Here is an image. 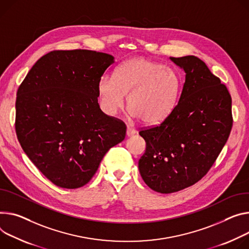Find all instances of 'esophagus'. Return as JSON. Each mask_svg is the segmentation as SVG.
Returning <instances> with one entry per match:
<instances>
[{
  "instance_id": "esophagus-1",
  "label": "esophagus",
  "mask_w": 249,
  "mask_h": 249,
  "mask_svg": "<svg viewBox=\"0 0 249 249\" xmlns=\"http://www.w3.org/2000/svg\"><path fill=\"white\" fill-rule=\"evenodd\" d=\"M126 133H127V136H132V135H134L135 133H136V130H135L133 127L128 126Z\"/></svg>"
}]
</instances>
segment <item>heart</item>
Returning <instances> with one entry per match:
<instances>
[{"mask_svg": "<svg viewBox=\"0 0 249 249\" xmlns=\"http://www.w3.org/2000/svg\"><path fill=\"white\" fill-rule=\"evenodd\" d=\"M178 75L163 64L145 57L125 61L115 77L104 75L98 85L100 103L108 115L124 107L125 94L130 114L147 124L165 120L174 110L180 92Z\"/></svg>", "mask_w": 249, "mask_h": 249, "instance_id": "obj_1", "label": "heart"}]
</instances>
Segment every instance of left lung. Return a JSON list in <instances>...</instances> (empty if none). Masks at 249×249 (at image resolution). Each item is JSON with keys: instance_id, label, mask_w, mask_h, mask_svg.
Returning a JSON list of instances; mask_svg holds the SVG:
<instances>
[{"instance_id": "1", "label": "left lung", "mask_w": 249, "mask_h": 249, "mask_svg": "<svg viewBox=\"0 0 249 249\" xmlns=\"http://www.w3.org/2000/svg\"><path fill=\"white\" fill-rule=\"evenodd\" d=\"M185 71L178 102L159 125L139 134L146 151L139 171L155 192L171 194L197 183L214 164L232 128L231 96L207 64L194 55L171 57Z\"/></svg>"}]
</instances>
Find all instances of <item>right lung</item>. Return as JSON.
Masks as SVG:
<instances>
[{
    "label": "right lung",
    "instance_id": "right-lung-1",
    "mask_svg": "<svg viewBox=\"0 0 249 249\" xmlns=\"http://www.w3.org/2000/svg\"><path fill=\"white\" fill-rule=\"evenodd\" d=\"M113 62L112 55L94 51H53L18 89V140L59 188L86 185L108 150L125 139V123L104 114L98 104L99 81Z\"/></svg>",
    "mask_w": 249,
    "mask_h": 249
}]
</instances>
